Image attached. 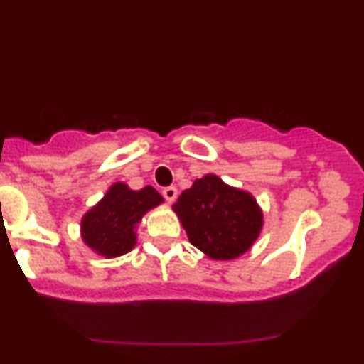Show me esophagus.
<instances>
[{"instance_id":"1","label":"esophagus","mask_w":364,"mask_h":364,"mask_svg":"<svg viewBox=\"0 0 364 364\" xmlns=\"http://www.w3.org/2000/svg\"><path fill=\"white\" fill-rule=\"evenodd\" d=\"M162 196H164V198H166V202L173 203L174 200H176V196H178L176 186H166L164 190H162Z\"/></svg>"}]
</instances>
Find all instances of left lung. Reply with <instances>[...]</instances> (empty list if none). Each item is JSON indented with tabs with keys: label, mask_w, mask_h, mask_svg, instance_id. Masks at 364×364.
Segmentation results:
<instances>
[{
	"label": "left lung",
	"mask_w": 364,
	"mask_h": 364,
	"mask_svg": "<svg viewBox=\"0 0 364 364\" xmlns=\"http://www.w3.org/2000/svg\"><path fill=\"white\" fill-rule=\"evenodd\" d=\"M190 243L214 260H232L248 252L263 225L252 193L232 188L215 174L195 179L173 205Z\"/></svg>",
	"instance_id": "left-lung-1"
}]
</instances>
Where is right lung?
<instances>
[{"label": "right lung", "mask_w": 364, "mask_h": 364, "mask_svg": "<svg viewBox=\"0 0 364 364\" xmlns=\"http://www.w3.org/2000/svg\"><path fill=\"white\" fill-rule=\"evenodd\" d=\"M162 202L156 188L132 190L124 183H114L101 202L82 217L83 243L106 258L132 252L141 217Z\"/></svg>", "instance_id": "right-lung-1"}]
</instances>
